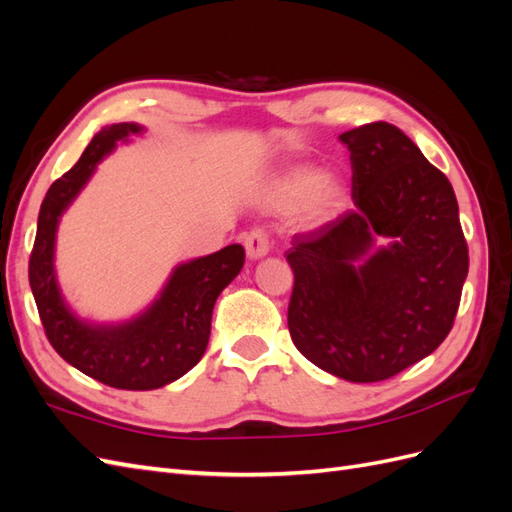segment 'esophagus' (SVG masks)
<instances>
[{"instance_id": "34e87169", "label": "esophagus", "mask_w": 512, "mask_h": 512, "mask_svg": "<svg viewBox=\"0 0 512 512\" xmlns=\"http://www.w3.org/2000/svg\"><path fill=\"white\" fill-rule=\"evenodd\" d=\"M245 254L250 260H260L269 254V237L265 230H252L245 235Z\"/></svg>"}]
</instances>
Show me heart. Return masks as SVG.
Returning <instances> with one entry per match:
<instances>
[{"label": "heart", "mask_w": 512, "mask_h": 512, "mask_svg": "<svg viewBox=\"0 0 512 512\" xmlns=\"http://www.w3.org/2000/svg\"><path fill=\"white\" fill-rule=\"evenodd\" d=\"M275 211L292 209L303 228H322L333 222L346 205V183L335 170H316L312 164H297L277 177L267 194Z\"/></svg>", "instance_id": "b5f03b06"}]
</instances>
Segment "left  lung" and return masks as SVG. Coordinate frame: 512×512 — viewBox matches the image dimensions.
<instances>
[{"mask_svg":"<svg viewBox=\"0 0 512 512\" xmlns=\"http://www.w3.org/2000/svg\"><path fill=\"white\" fill-rule=\"evenodd\" d=\"M354 209L288 250V329L316 367L380 382L436 350L453 327L468 245L453 185L410 138L376 121L339 134Z\"/></svg>","mask_w":512,"mask_h":512,"instance_id":"8db88e82","label":"left lung"}]
</instances>
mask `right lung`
I'll use <instances>...</instances> for the list:
<instances>
[{
	"mask_svg": "<svg viewBox=\"0 0 512 512\" xmlns=\"http://www.w3.org/2000/svg\"><path fill=\"white\" fill-rule=\"evenodd\" d=\"M145 130L141 123L123 121L104 126L91 138L81 160L46 192L29 258V286L51 346L85 376L126 391L160 389L188 374L203 359L215 301L245 262L239 243L179 262L158 297L143 312L121 322L89 320L70 307L55 269L59 222L94 177L98 164L119 143L128 145Z\"/></svg>",
	"mask_w": 512,
	"mask_h": 512,
	"instance_id": "obj_1",
	"label": "right lung"
}]
</instances>
